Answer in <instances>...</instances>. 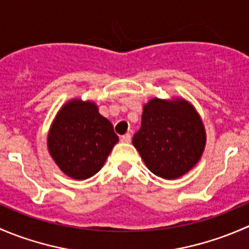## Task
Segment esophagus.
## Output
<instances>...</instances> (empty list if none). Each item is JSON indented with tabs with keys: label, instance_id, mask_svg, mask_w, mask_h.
Listing matches in <instances>:
<instances>
[{
	"label": "esophagus",
	"instance_id": "34e87169",
	"mask_svg": "<svg viewBox=\"0 0 249 249\" xmlns=\"http://www.w3.org/2000/svg\"><path fill=\"white\" fill-rule=\"evenodd\" d=\"M122 142H125V143H129V142H131V134H125V135H123L122 136Z\"/></svg>",
	"mask_w": 249,
	"mask_h": 249
}]
</instances>
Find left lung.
Instances as JSON below:
<instances>
[{"instance_id": "left-lung-1", "label": "left lung", "mask_w": 249, "mask_h": 249, "mask_svg": "<svg viewBox=\"0 0 249 249\" xmlns=\"http://www.w3.org/2000/svg\"><path fill=\"white\" fill-rule=\"evenodd\" d=\"M206 135L201 119L183 100L153 99L143 108L142 124L132 143L154 175L173 179L199 161Z\"/></svg>"}]
</instances>
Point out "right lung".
<instances>
[{
	"instance_id": "right-lung-1",
	"label": "right lung",
	"mask_w": 249,
	"mask_h": 249,
	"mask_svg": "<svg viewBox=\"0 0 249 249\" xmlns=\"http://www.w3.org/2000/svg\"><path fill=\"white\" fill-rule=\"evenodd\" d=\"M118 140L113 125L95 104L73 100L57 113L48 135V148L67 176L87 179L104 166Z\"/></svg>"
}]
</instances>
